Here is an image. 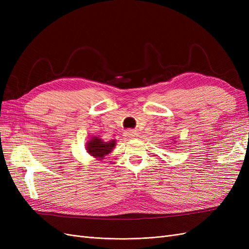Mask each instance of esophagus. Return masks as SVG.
I'll return each instance as SVG.
<instances>
[{
    "label": "esophagus",
    "mask_w": 249,
    "mask_h": 249,
    "mask_svg": "<svg viewBox=\"0 0 249 249\" xmlns=\"http://www.w3.org/2000/svg\"><path fill=\"white\" fill-rule=\"evenodd\" d=\"M137 135H138V133H137L136 131H133V130H127V131H125V133H124V136H125L126 138L137 137Z\"/></svg>",
    "instance_id": "1"
}]
</instances>
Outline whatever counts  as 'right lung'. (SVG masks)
Masks as SVG:
<instances>
[{
  "label": "right lung",
  "mask_w": 249,
  "mask_h": 249,
  "mask_svg": "<svg viewBox=\"0 0 249 249\" xmlns=\"http://www.w3.org/2000/svg\"><path fill=\"white\" fill-rule=\"evenodd\" d=\"M115 145V141H108L105 142L101 138H91L87 143V152L93 156L94 158H99V159H104V156L108 155Z\"/></svg>",
  "instance_id": "add662e5"
}]
</instances>
